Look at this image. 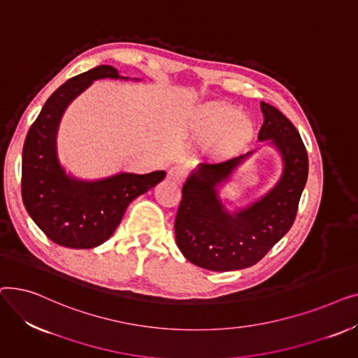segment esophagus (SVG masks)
<instances>
[{
  "label": "esophagus",
  "instance_id": "esophagus-1",
  "mask_svg": "<svg viewBox=\"0 0 358 358\" xmlns=\"http://www.w3.org/2000/svg\"><path fill=\"white\" fill-rule=\"evenodd\" d=\"M168 178H169V180H173V181H176V182H182V181H184V178H185V171H184V168H182V166H180V165L171 166V168H169V171H168Z\"/></svg>",
  "mask_w": 358,
  "mask_h": 358
}]
</instances>
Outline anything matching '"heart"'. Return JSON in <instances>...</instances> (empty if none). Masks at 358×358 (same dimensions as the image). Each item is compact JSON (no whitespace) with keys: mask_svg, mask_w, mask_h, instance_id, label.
<instances>
[{"mask_svg":"<svg viewBox=\"0 0 358 358\" xmlns=\"http://www.w3.org/2000/svg\"><path fill=\"white\" fill-rule=\"evenodd\" d=\"M236 110L231 106L209 107L203 111L200 126L208 134H217L224 129L227 142H238L245 139L252 130V123L247 116L236 115Z\"/></svg>","mask_w":358,"mask_h":358,"instance_id":"1","label":"heart"}]
</instances>
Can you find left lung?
Listing matches in <instances>:
<instances>
[{
  "instance_id": "8db88e82",
  "label": "left lung",
  "mask_w": 358,
  "mask_h": 358,
  "mask_svg": "<svg viewBox=\"0 0 358 358\" xmlns=\"http://www.w3.org/2000/svg\"><path fill=\"white\" fill-rule=\"evenodd\" d=\"M264 115L258 139L277 146L285 161L283 176L271 192L231 215L217 197L216 185L227 180L248 155L219 164H203L182 185L174 223L182 255L210 271L247 268L283 238L296 219L308 180V152L293 123L275 107L261 101Z\"/></svg>"
}]
</instances>
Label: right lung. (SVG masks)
I'll list each match as a JSON object with an SVG mask.
<instances>
[{"label":"right lung","mask_w":358,"mask_h":358,"mask_svg":"<svg viewBox=\"0 0 358 358\" xmlns=\"http://www.w3.org/2000/svg\"><path fill=\"white\" fill-rule=\"evenodd\" d=\"M123 78L115 66L100 65L72 77L45 103L23 146L22 197L43 234L61 247L90 250L116 231L129 203L165 177L120 173L99 181H80L64 171L56 155V131L68 104L94 80ZM127 80V78H124Z\"/></svg>","instance_id":"1"}]
</instances>
